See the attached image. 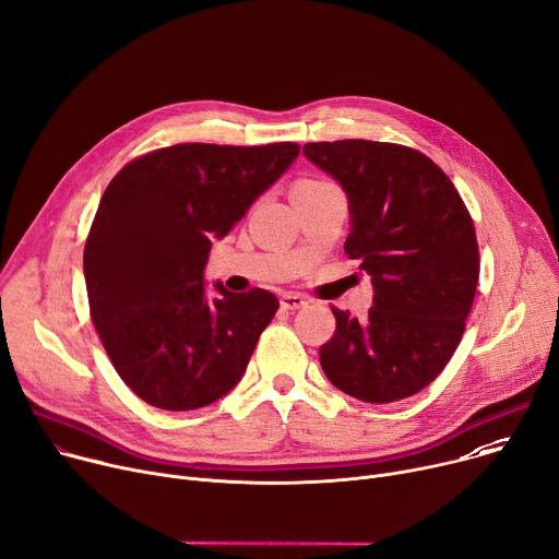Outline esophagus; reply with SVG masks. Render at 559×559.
I'll return each instance as SVG.
<instances>
[{"label": "esophagus", "mask_w": 559, "mask_h": 559, "mask_svg": "<svg viewBox=\"0 0 559 559\" xmlns=\"http://www.w3.org/2000/svg\"><path fill=\"white\" fill-rule=\"evenodd\" d=\"M309 302H307V297H302V295H297V293H284L282 297H280V307H282V311H297V309H305Z\"/></svg>", "instance_id": "esophagus-1"}]
</instances>
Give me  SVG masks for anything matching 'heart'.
<instances>
[{
    "instance_id": "1",
    "label": "heart",
    "mask_w": 559,
    "mask_h": 559,
    "mask_svg": "<svg viewBox=\"0 0 559 559\" xmlns=\"http://www.w3.org/2000/svg\"><path fill=\"white\" fill-rule=\"evenodd\" d=\"M322 181H299V183H295V188H309V186H320Z\"/></svg>"
}]
</instances>
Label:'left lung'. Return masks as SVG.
Returning a JSON list of instances; mask_svg holds the SVG:
<instances>
[{"label":"left lung","instance_id":"1","mask_svg":"<svg viewBox=\"0 0 559 559\" xmlns=\"http://www.w3.org/2000/svg\"><path fill=\"white\" fill-rule=\"evenodd\" d=\"M305 156L347 194L345 252L371 277L373 307L358 322L331 309L335 333L320 365L365 403L418 394L456 352L479 282L469 212L425 154L373 141L307 143Z\"/></svg>","mask_w":559,"mask_h":559}]
</instances>
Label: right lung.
<instances>
[{"label": "right lung", "mask_w": 559, "mask_h": 559, "mask_svg": "<svg viewBox=\"0 0 559 559\" xmlns=\"http://www.w3.org/2000/svg\"><path fill=\"white\" fill-rule=\"evenodd\" d=\"M295 143H183L124 165L107 186L84 246L94 326L139 399L188 412L241 380L280 309L264 288L230 293L205 264L248 207L297 158Z\"/></svg>", "instance_id": "1"}]
</instances>
